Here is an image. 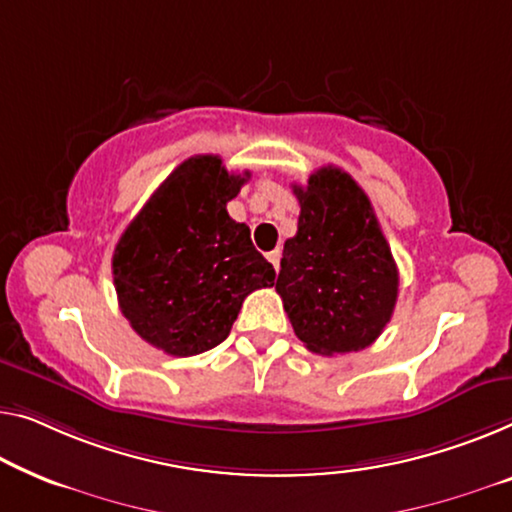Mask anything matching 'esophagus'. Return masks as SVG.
<instances>
[{
	"instance_id": "34e87169",
	"label": "esophagus",
	"mask_w": 512,
	"mask_h": 512,
	"mask_svg": "<svg viewBox=\"0 0 512 512\" xmlns=\"http://www.w3.org/2000/svg\"><path fill=\"white\" fill-rule=\"evenodd\" d=\"M280 257H282V253H280V248H276V250H271L269 255H266V259H269V262L273 264V269L278 271V266H280Z\"/></svg>"
}]
</instances>
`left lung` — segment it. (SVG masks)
<instances>
[{"mask_svg": "<svg viewBox=\"0 0 512 512\" xmlns=\"http://www.w3.org/2000/svg\"><path fill=\"white\" fill-rule=\"evenodd\" d=\"M299 230L285 241L276 292L310 352L349 354L375 342L398 301V266L363 188L340 167L292 186Z\"/></svg>", "mask_w": 512, "mask_h": 512, "instance_id": "left-lung-1", "label": "left lung"}]
</instances>
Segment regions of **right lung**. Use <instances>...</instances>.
Here are the masks:
<instances>
[{
	"instance_id": "add662e5",
	"label": "right lung",
	"mask_w": 512,
	"mask_h": 512,
	"mask_svg": "<svg viewBox=\"0 0 512 512\" xmlns=\"http://www.w3.org/2000/svg\"><path fill=\"white\" fill-rule=\"evenodd\" d=\"M250 172L220 156H193L160 183L114 248L119 308L133 331L170 356L220 345L250 292L273 287L276 271L257 253L227 202Z\"/></svg>"
}]
</instances>
